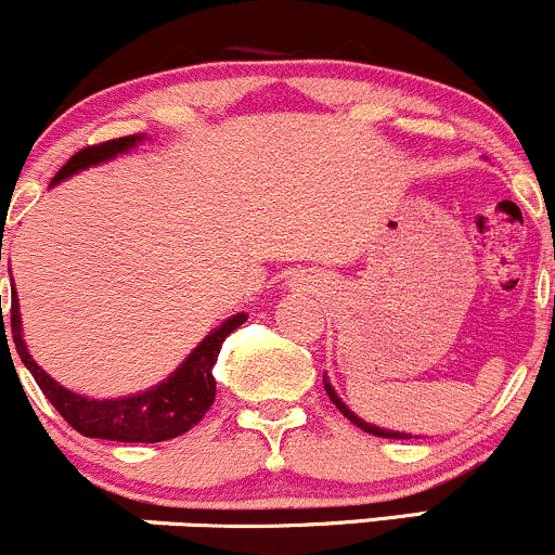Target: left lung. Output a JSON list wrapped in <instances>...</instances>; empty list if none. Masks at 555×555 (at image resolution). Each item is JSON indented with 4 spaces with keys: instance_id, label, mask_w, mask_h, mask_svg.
Segmentation results:
<instances>
[{
    "instance_id": "1",
    "label": "left lung",
    "mask_w": 555,
    "mask_h": 555,
    "mask_svg": "<svg viewBox=\"0 0 555 555\" xmlns=\"http://www.w3.org/2000/svg\"><path fill=\"white\" fill-rule=\"evenodd\" d=\"M322 383H325V390H327L330 401H333L335 406H338V412L344 414L346 420H351L353 425L364 429V433H370V435H377V438H396V440H409V438H416V435H409V433H398V429H385V427H377V425H372V422H364V420H361V416L353 414L351 409H348L344 401H340V396L335 393V388H333V385H330L327 375H322Z\"/></svg>"
}]
</instances>
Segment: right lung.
I'll return each instance as SVG.
<instances>
[{
    "instance_id": "obj_1",
    "label": "right lung",
    "mask_w": 555,
    "mask_h": 555,
    "mask_svg": "<svg viewBox=\"0 0 555 555\" xmlns=\"http://www.w3.org/2000/svg\"><path fill=\"white\" fill-rule=\"evenodd\" d=\"M143 139H146V135H122V139L83 149L76 157L67 159V165L52 178V185H49V189H54L62 180L78 176L80 170H89L93 165L115 159L117 154H128L130 149L143 143ZM10 322L17 357H21L23 364L28 366V372L34 375L36 383H39V388L43 390V396L49 398V403L65 416L67 425L76 427L80 435H86V438L117 440V443H162V440H170L189 433V429L198 425L202 416L209 412L217 388L211 366L217 364V353H220L222 340H225L235 327L244 325L246 314L228 317L220 327L211 330L207 338L183 359V364H180L176 372H170V375L154 385V388L120 398H89L73 393V390H67L65 385H60L57 379L49 377L47 372L36 364L26 340H23L21 304H17L15 291H12Z\"/></svg>"
}]
</instances>
